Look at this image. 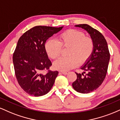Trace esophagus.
Wrapping results in <instances>:
<instances>
[{
  "mask_svg": "<svg viewBox=\"0 0 120 120\" xmlns=\"http://www.w3.org/2000/svg\"><path fill=\"white\" fill-rule=\"evenodd\" d=\"M60 73H62L63 74H64V75H67V74H68V71H60Z\"/></svg>",
  "mask_w": 120,
  "mask_h": 120,
  "instance_id": "obj_1",
  "label": "esophagus"
}]
</instances>
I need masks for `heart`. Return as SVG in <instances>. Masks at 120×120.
Masks as SVG:
<instances>
[{"label":"heart","mask_w":120,"mask_h":120,"mask_svg":"<svg viewBox=\"0 0 120 120\" xmlns=\"http://www.w3.org/2000/svg\"><path fill=\"white\" fill-rule=\"evenodd\" d=\"M82 31L68 29L59 36V41L49 39L45 45L47 54L55 60L60 56L62 47L69 48L68 57H61L53 64V67L60 71H68L75 68L78 63L82 65L90 58L94 50V42L91 38L85 37Z\"/></svg>","instance_id":"heart-1"}]
</instances>
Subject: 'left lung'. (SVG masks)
Listing matches in <instances>:
<instances>
[{
	"label": "left lung",
	"mask_w": 120,
	"mask_h": 120,
	"mask_svg": "<svg viewBox=\"0 0 120 120\" xmlns=\"http://www.w3.org/2000/svg\"><path fill=\"white\" fill-rule=\"evenodd\" d=\"M76 27L86 30L94 42V50L89 60L81 67L84 71L77 73L76 80L72 83L73 89L78 93L87 94L96 90L105 79L108 70L110 53L107 41L98 30L87 24H79Z\"/></svg>",
	"instance_id": "1"
}]
</instances>
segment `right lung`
Returning a JSON list of instances; mask_svg holds the SVG:
<instances>
[{"label":"right lung","instance_id":"1","mask_svg":"<svg viewBox=\"0 0 120 120\" xmlns=\"http://www.w3.org/2000/svg\"><path fill=\"white\" fill-rule=\"evenodd\" d=\"M63 27L36 26L26 31L18 41L13 55L15 75L21 87L30 95L46 94L55 83L59 72L49 70L52 63L45 45ZM45 70L46 74L43 73Z\"/></svg>","mask_w":120,"mask_h":120}]
</instances>
